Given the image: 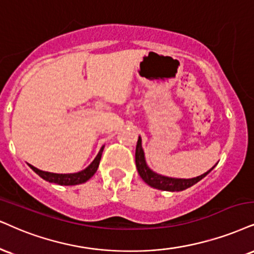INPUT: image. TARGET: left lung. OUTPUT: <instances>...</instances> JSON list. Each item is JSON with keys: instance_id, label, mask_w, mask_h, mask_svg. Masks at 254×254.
Instances as JSON below:
<instances>
[{"instance_id": "obj_1", "label": "left lung", "mask_w": 254, "mask_h": 254, "mask_svg": "<svg viewBox=\"0 0 254 254\" xmlns=\"http://www.w3.org/2000/svg\"><path fill=\"white\" fill-rule=\"evenodd\" d=\"M135 164L137 168V173L140 174V177L142 178V180L145 181L147 185L153 187V189L161 190H170V192H179V190H184L189 187L195 185L198 181H200L202 178H205L209 172L214 168L206 172L196 178H192V179H175V178H168L160 175L155 172H153L151 168L148 167L145 160V153H143L142 146H141V137L139 136L136 143V149H135Z\"/></svg>"}]
</instances>
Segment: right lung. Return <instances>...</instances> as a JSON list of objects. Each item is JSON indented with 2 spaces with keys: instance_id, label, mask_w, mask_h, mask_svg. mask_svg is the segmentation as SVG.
<instances>
[{
  "instance_id": "obj_1",
  "label": "right lung",
  "mask_w": 254,
  "mask_h": 254,
  "mask_svg": "<svg viewBox=\"0 0 254 254\" xmlns=\"http://www.w3.org/2000/svg\"><path fill=\"white\" fill-rule=\"evenodd\" d=\"M103 152V146L100 149V152L96 155V158L94 159L92 164L88 167L84 168L83 171L77 172V173H69V174H58V173H51V172H45L37 170L36 167L29 165V167L35 172L36 174H39L43 180L49 181V183H54L58 185H64V186H73V185H79L86 183L87 180H89L90 178L95 174V172L98 171L100 160H101V155Z\"/></svg>"
}]
</instances>
